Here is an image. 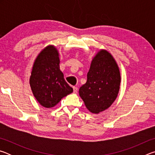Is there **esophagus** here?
Masks as SVG:
<instances>
[{
    "label": "esophagus",
    "mask_w": 155,
    "mask_h": 155,
    "mask_svg": "<svg viewBox=\"0 0 155 155\" xmlns=\"http://www.w3.org/2000/svg\"><path fill=\"white\" fill-rule=\"evenodd\" d=\"M73 91H74V93H77L78 91V88L77 87H73Z\"/></svg>",
    "instance_id": "34e87169"
}]
</instances>
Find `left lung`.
<instances>
[{"mask_svg": "<svg viewBox=\"0 0 155 155\" xmlns=\"http://www.w3.org/2000/svg\"><path fill=\"white\" fill-rule=\"evenodd\" d=\"M87 77L79 95L89 111L98 114L108 109L117 98L121 82L119 67L111 53L101 50L91 61Z\"/></svg>", "mask_w": 155, "mask_h": 155, "instance_id": "obj_1", "label": "left lung"}]
</instances>
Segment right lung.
Wrapping results in <instances>:
<instances>
[{
	"mask_svg": "<svg viewBox=\"0 0 155 155\" xmlns=\"http://www.w3.org/2000/svg\"><path fill=\"white\" fill-rule=\"evenodd\" d=\"M59 63L58 50L49 45L39 53L33 65L29 79L31 90L38 103L46 108L54 107L73 91L64 79Z\"/></svg>",
	"mask_w": 155,
	"mask_h": 155,
	"instance_id": "obj_1",
	"label": "right lung"
}]
</instances>
